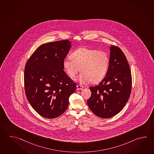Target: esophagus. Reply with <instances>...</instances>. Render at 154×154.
<instances>
[{
  "label": "esophagus",
  "instance_id": "34e87169",
  "mask_svg": "<svg viewBox=\"0 0 154 154\" xmlns=\"http://www.w3.org/2000/svg\"><path fill=\"white\" fill-rule=\"evenodd\" d=\"M83 87H84L83 85H77V88L78 90H82Z\"/></svg>",
  "mask_w": 154,
  "mask_h": 154
}]
</instances>
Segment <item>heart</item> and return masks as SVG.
Here are the masks:
<instances>
[{"label": "heart", "instance_id": "heart-1", "mask_svg": "<svg viewBox=\"0 0 154 154\" xmlns=\"http://www.w3.org/2000/svg\"><path fill=\"white\" fill-rule=\"evenodd\" d=\"M110 60L105 51L80 48L74 51L71 57L63 61V66L67 74L75 78L79 71L81 82L97 84L105 78L109 69Z\"/></svg>", "mask_w": 154, "mask_h": 154}]
</instances>
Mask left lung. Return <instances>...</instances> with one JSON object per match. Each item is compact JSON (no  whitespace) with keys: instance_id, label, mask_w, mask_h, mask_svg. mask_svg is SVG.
<instances>
[{"instance_id":"obj_1","label":"left lung","mask_w":154,"mask_h":154,"mask_svg":"<svg viewBox=\"0 0 154 154\" xmlns=\"http://www.w3.org/2000/svg\"><path fill=\"white\" fill-rule=\"evenodd\" d=\"M132 84L131 71L125 55L119 48L111 45L105 77L97 86L89 87L91 95L87 104L90 110L101 118L115 116L128 100Z\"/></svg>"}]
</instances>
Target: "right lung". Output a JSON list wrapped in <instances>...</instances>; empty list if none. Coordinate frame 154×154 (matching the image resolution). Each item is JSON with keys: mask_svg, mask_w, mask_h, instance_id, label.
<instances>
[{"mask_svg": "<svg viewBox=\"0 0 154 154\" xmlns=\"http://www.w3.org/2000/svg\"><path fill=\"white\" fill-rule=\"evenodd\" d=\"M71 43L63 40L42 44L26 63V96L33 109L45 118L54 119L63 114L75 91L76 85L63 66Z\"/></svg>", "mask_w": 154, "mask_h": 154, "instance_id": "right-lung-1", "label": "right lung"}]
</instances>
